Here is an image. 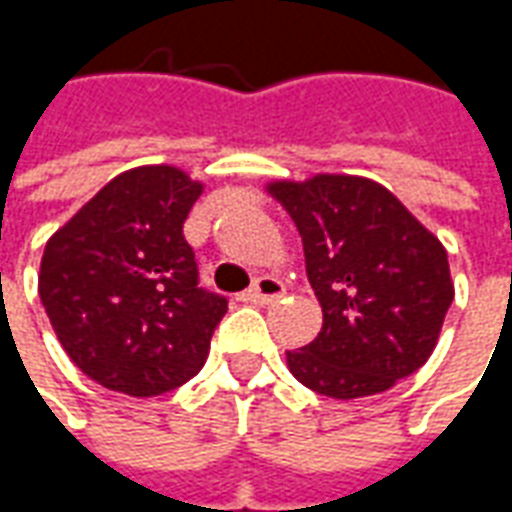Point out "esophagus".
<instances>
[{
    "label": "esophagus",
    "instance_id": "1",
    "mask_svg": "<svg viewBox=\"0 0 512 512\" xmlns=\"http://www.w3.org/2000/svg\"><path fill=\"white\" fill-rule=\"evenodd\" d=\"M285 293V285L274 277H257L252 282V288L246 290L241 299L252 301V304H271V301H277L279 296Z\"/></svg>",
    "mask_w": 512,
    "mask_h": 512
}]
</instances>
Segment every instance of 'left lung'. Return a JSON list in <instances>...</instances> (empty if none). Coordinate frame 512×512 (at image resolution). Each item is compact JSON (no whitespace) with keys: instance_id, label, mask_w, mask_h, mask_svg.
Returning a JSON list of instances; mask_svg holds the SVG:
<instances>
[{"instance_id":"8db88e82","label":"left lung","mask_w":512,"mask_h":512,"mask_svg":"<svg viewBox=\"0 0 512 512\" xmlns=\"http://www.w3.org/2000/svg\"><path fill=\"white\" fill-rule=\"evenodd\" d=\"M268 191L299 227L323 310L318 337L288 351L290 373L334 400L386 392L417 373L455 296L439 238L376 180L315 175Z\"/></svg>"}]
</instances>
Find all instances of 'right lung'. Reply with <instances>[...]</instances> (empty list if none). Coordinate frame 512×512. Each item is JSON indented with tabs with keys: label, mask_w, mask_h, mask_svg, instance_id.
I'll return each mask as SVG.
<instances>
[{
	"label": "right lung",
	"mask_w": 512,
	"mask_h": 512,
	"mask_svg": "<svg viewBox=\"0 0 512 512\" xmlns=\"http://www.w3.org/2000/svg\"><path fill=\"white\" fill-rule=\"evenodd\" d=\"M202 183L128 169L51 235L38 293L84 376L131 397L164 395L205 365L227 299L200 288L183 222Z\"/></svg>",
	"instance_id": "right-lung-1"
}]
</instances>
